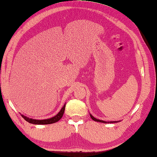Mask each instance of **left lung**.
Segmentation results:
<instances>
[{"instance_id":"8db88e82","label":"left lung","mask_w":157,"mask_h":157,"mask_svg":"<svg viewBox=\"0 0 157 157\" xmlns=\"http://www.w3.org/2000/svg\"><path fill=\"white\" fill-rule=\"evenodd\" d=\"M90 117H91V119L93 120H94V121H98V122H102V123H116V122H117V121H103V120H98V119H97V118H95V117H94L91 114H90Z\"/></svg>"}]
</instances>
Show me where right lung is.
Here are the masks:
<instances>
[{"label":"right lung","mask_w":157,"mask_h":157,"mask_svg":"<svg viewBox=\"0 0 157 157\" xmlns=\"http://www.w3.org/2000/svg\"><path fill=\"white\" fill-rule=\"evenodd\" d=\"M65 106L66 104H64V105L62 107L61 110L59 111V113L56 115L55 116L53 117H51L50 119H46V120H35V119H31V118H29L26 116H24L23 115H21V116L25 119L27 121H28L30 124H37V125H41V124H54L57 122L58 121L60 120L62 117L63 116V114L65 110Z\"/></svg>","instance_id":"add662e5"}]
</instances>
